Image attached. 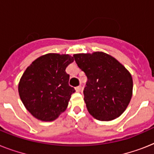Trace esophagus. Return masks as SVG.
<instances>
[{"instance_id": "34e87169", "label": "esophagus", "mask_w": 154, "mask_h": 154, "mask_svg": "<svg viewBox=\"0 0 154 154\" xmlns=\"http://www.w3.org/2000/svg\"><path fill=\"white\" fill-rule=\"evenodd\" d=\"M81 89H82V87H81V86H77L76 88H75V89H76V91H77V92L81 91Z\"/></svg>"}]
</instances>
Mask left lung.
<instances>
[{
    "label": "left lung",
    "instance_id": "1",
    "mask_svg": "<svg viewBox=\"0 0 154 154\" xmlns=\"http://www.w3.org/2000/svg\"><path fill=\"white\" fill-rule=\"evenodd\" d=\"M88 81L84 100L89 112L99 121H112L126 109L133 94V79L121 63L102 52L73 55Z\"/></svg>",
    "mask_w": 154,
    "mask_h": 154
}]
</instances>
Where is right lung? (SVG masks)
Listing matches in <instances>:
<instances>
[{"label": "right lung", "instance_id": "obj_1", "mask_svg": "<svg viewBox=\"0 0 154 154\" xmlns=\"http://www.w3.org/2000/svg\"><path fill=\"white\" fill-rule=\"evenodd\" d=\"M73 61L69 54L48 53L26 69L18 85L20 100L31 114L44 122H52L66 109L71 95L69 75L65 69Z\"/></svg>", "mask_w": 154, "mask_h": 154}]
</instances>
